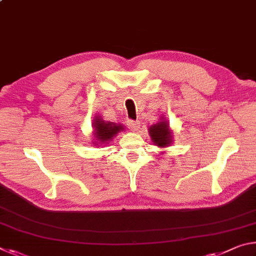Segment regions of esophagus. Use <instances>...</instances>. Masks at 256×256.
I'll return each mask as SVG.
<instances>
[{
    "label": "esophagus",
    "mask_w": 256,
    "mask_h": 256,
    "mask_svg": "<svg viewBox=\"0 0 256 256\" xmlns=\"http://www.w3.org/2000/svg\"><path fill=\"white\" fill-rule=\"evenodd\" d=\"M128 128L131 130V131H138L140 128V122L138 120H128Z\"/></svg>",
    "instance_id": "34e87169"
}]
</instances>
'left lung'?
I'll return each instance as SVG.
<instances>
[{
    "instance_id": "8db88e82",
    "label": "left lung",
    "mask_w": 256,
    "mask_h": 256,
    "mask_svg": "<svg viewBox=\"0 0 256 256\" xmlns=\"http://www.w3.org/2000/svg\"><path fill=\"white\" fill-rule=\"evenodd\" d=\"M149 133L151 140L159 146H166L172 142L170 130L168 128L166 120H162V122L157 124L151 125L149 128Z\"/></svg>"
}]
</instances>
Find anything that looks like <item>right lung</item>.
I'll return each instance as SVG.
<instances>
[{
    "label": "right lung",
    "mask_w": 256,
    "mask_h": 256,
    "mask_svg": "<svg viewBox=\"0 0 256 256\" xmlns=\"http://www.w3.org/2000/svg\"><path fill=\"white\" fill-rule=\"evenodd\" d=\"M94 136H96V140H98L100 144H105V142L110 141V138H114L120 131H122L123 126L120 124H115L110 122H105L100 118H94ZM96 144V142H94Z\"/></svg>",
    "instance_id": "add662e5"
}]
</instances>
